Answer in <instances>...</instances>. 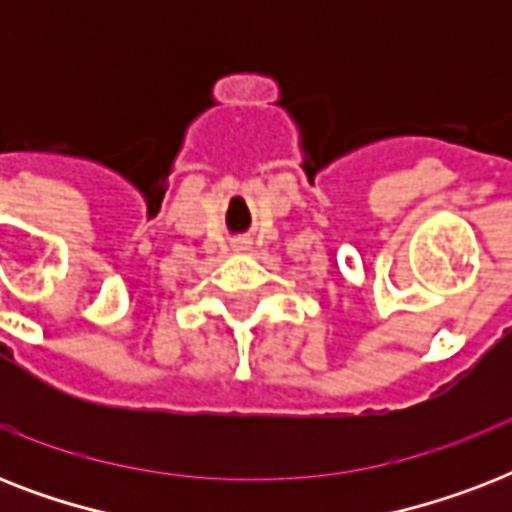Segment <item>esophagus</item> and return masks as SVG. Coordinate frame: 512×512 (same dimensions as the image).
<instances>
[{
	"label": "esophagus",
	"instance_id": "obj_1",
	"mask_svg": "<svg viewBox=\"0 0 512 512\" xmlns=\"http://www.w3.org/2000/svg\"><path fill=\"white\" fill-rule=\"evenodd\" d=\"M233 249H236V252H247L249 247H252V241L247 239V236H239V239H233V244H231Z\"/></svg>",
	"mask_w": 512,
	"mask_h": 512
}]
</instances>
